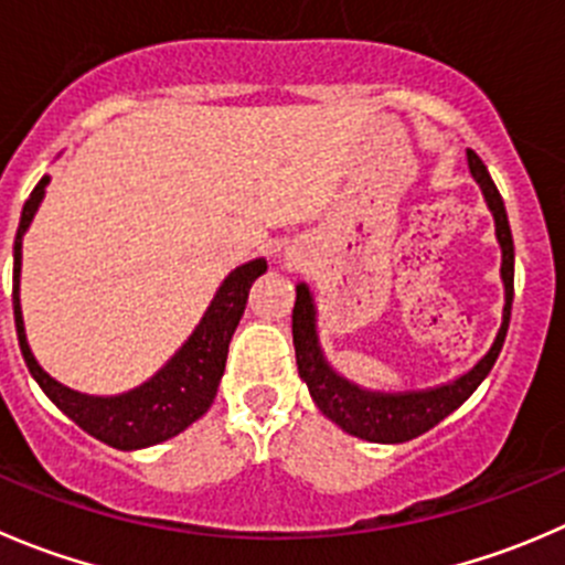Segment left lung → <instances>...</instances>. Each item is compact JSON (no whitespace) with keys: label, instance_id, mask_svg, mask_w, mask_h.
<instances>
[{"label":"left lung","instance_id":"8db88e82","mask_svg":"<svg viewBox=\"0 0 565 565\" xmlns=\"http://www.w3.org/2000/svg\"><path fill=\"white\" fill-rule=\"evenodd\" d=\"M467 160L475 182L480 184L486 201H489V210L494 212L497 239L502 245V281H505V315H502L500 333H497L489 353L467 375H461L452 383H445V386L428 388V392H364L355 383L339 377L328 366V361L322 359L315 331V303H311L309 287L298 284V298H295L292 309V339L298 372L306 381V386H309L317 408L328 419L337 422L339 428L348 430L350 436H359V439L366 441H381V445H399V441L416 439V436L434 428V425H439L445 416H450L483 383V377L489 375L497 355H500L508 333V322H511L513 303V237L511 226H508L502 195L497 184L491 182L483 160L472 149H467Z\"/></svg>","mask_w":565,"mask_h":565}]
</instances>
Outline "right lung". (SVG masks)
<instances>
[{"label":"right lung","instance_id":"right-lung-1","mask_svg":"<svg viewBox=\"0 0 565 565\" xmlns=\"http://www.w3.org/2000/svg\"><path fill=\"white\" fill-rule=\"evenodd\" d=\"M46 184L49 177H43L30 193V199L24 201L19 232H15L13 243V317L21 355H24L38 386L46 392V397L65 416H71L82 430L96 436L104 445L115 447V450H140V447H151L166 439H173L188 425H193L199 416H204L212 399H215L217 383H221L223 370H226L228 342H232L234 328H237L245 303H248L250 284L267 270V262H248V265L237 267L221 284L215 300L206 309L204 320L199 322L193 337L143 386L118 394V397H87V394L71 392V388H65L63 383L49 377L38 366L35 355H32L30 344H26L19 303L21 237H24L26 226H30L38 204H41Z\"/></svg>","mask_w":565,"mask_h":565}]
</instances>
